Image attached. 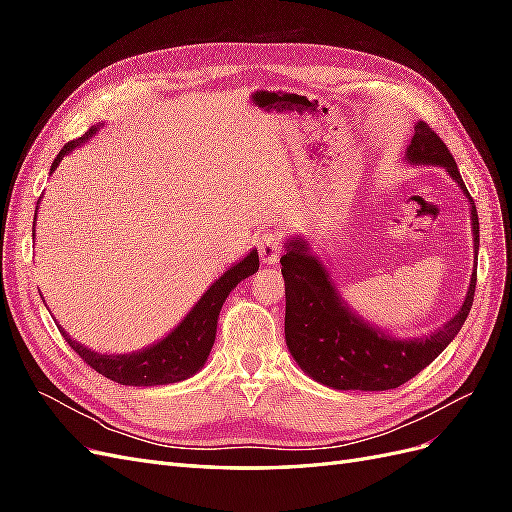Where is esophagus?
<instances>
[{"label": "esophagus", "mask_w": 512, "mask_h": 512, "mask_svg": "<svg viewBox=\"0 0 512 512\" xmlns=\"http://www.w3.org/2000/svg\"><path fill=\"white\" fill-rule=\"evenodd\" d=\"M258 254H260L262 265H275L282 256V239L277 237L275 232L262 235V239L258 241Z\"/></svg>", "instance_id": "esophagus-1"}]
</instances>
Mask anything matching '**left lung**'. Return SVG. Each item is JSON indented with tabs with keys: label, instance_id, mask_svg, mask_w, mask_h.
<instances>
[{
	"label": "left lung",
	"instance_id": "left-lung-1",
	"mask_svg": "<svg viewBox=\"0 0 512 512\" xmlns=\"http://www.w3.org/2000/svg\"><path fill=\"white\" fill-rule=\"evenodd\" d=\"M410 166L444 168L468 198L474 271L470 288L451 320L423 337H393L363 320L337 290L327 265L309 247L305 237H290L282 256L286 284V346L305 374L337 391H389L423 371L453 342L466 322L476 288L478 213L466 190L451 151L427 123H414V136L406 149Z\"/></svg>",
	"mask_w": 512,
	"mask_h": 512
}]
</instances>
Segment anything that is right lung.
Instances as JSON below:
<instances>
[{
  "label": "right lung",
  "mask_w": 512,
  "mask_h": 512,
  "mask_svg": "<svg viewBox=\"0 0 512 512\" xmlns=\"http://www.w3.org/2000/svg\"><path fill=\"white\" fill-rule=\"evenodd\" d=\"M98 130L100 128L94 126L81 138L64 145V149L59 151V156L51 166V173L68 153H72L76 147L85 145ZM32 237H36V222ZM258 265V250H250V254H245L205 290L203 297L198 299V303L190 309L188 316H185L173 331L162 337L160 342L151 344L143 350H136L130 354H102L79 344L61 327L59 331L66 337L70 348L79 354L91 369H96L98 374L113 382L126 386H158L188 380L207 363V356L215 342V331H218L222 305L230 290L237 288V284L243 282L245 277L254 275L258 271Z\"/></svg>",
  "instance_id": "obj_1"
}]
</instances>
